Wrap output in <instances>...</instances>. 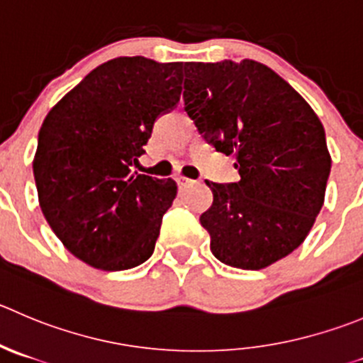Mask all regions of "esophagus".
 <instances>
[{
    "instance_id": "34e87169",
    "label": "esophagus",
    "mask_w": 363,
    "mask_h": 363,
    "mask_svg": "<svg viewBox=\"0 0 363 363\" xmlns=\"http://www.w3.org/2000/svg\"><path fill=\"white\" fill-rule=\"evenodd\" d=\"M176 184H178L179 189H185L189 187V185L194 184V179L187 178V176H178V178H176Z\"/></svg>"
}]
</instances>
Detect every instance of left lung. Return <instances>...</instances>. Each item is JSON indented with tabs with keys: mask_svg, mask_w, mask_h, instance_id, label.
<instances>
[{
	"mask_svg": "<svg viewBox=\"0 0 363 363\" xmlns=\"http://www.w3.org/2000/svg\"><path fill=\"white\" fill-rule=\"evenodd\" d=\"M185 112L240 179L213 184L199 223L223 264L258 271L298 250L320 212L331 169L312 106L267 65L187 62Z\"/></svg>",
	"mask_w": 363,
	"mask_h": 363,
	"instance_id": "left-lung-1",
	"label": "left lung"
}]
</instances>
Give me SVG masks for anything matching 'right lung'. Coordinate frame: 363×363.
Here are the masks:
<instances>
[{"mask_svg":"<svg viewBox=\"0 0 363 363\" xmlns=\"http://www.w3.org/2000/svg\"><path fill=\"white\" fill-rule=\"evenodd\" d=\"M182 62L119 57L89 72L44 119L33 158L40 210L67 251L124 271L153 255L174 179L133 172L158 116L182 94Z\"/></svg>","mask_w":363,"mask_h":363,"instance_id":"obj_1","label":"right lung"}]
</instances>
